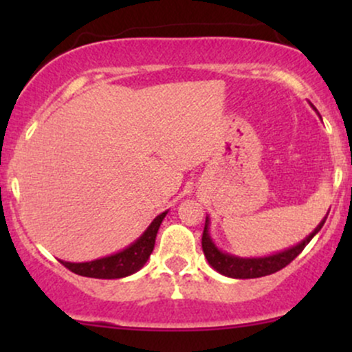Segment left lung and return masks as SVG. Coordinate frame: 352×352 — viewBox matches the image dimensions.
Segmentation results:
<instances>
[{
  "label": "left lung",
  "mask_w": 352,
  "mask_h": 352,
  "mask_svg": "<svg viewBox=\"0 0 352 352\" xmlns=\"http://www.w3.org/2000/svg\"><path fill=\"white\" fill-rule=\"evenodd\" d=\"M326 218H328V215L322 218L321 223L314 228V232L309 233L301 243H298L296 246H292V248L285 250V252L270 254V256H261V258H240V256H233V254H228L217 248L215 243H213V240L210 238V233H208L210 218L207 217V220H205L204 235H201V248H204L205 258L208 260L210 266H212L213 270H217L218 273L225 274V276L238 278V280L261 278V276H266V274L280 272V270L285 268L286 265L292 263L294 258L305 250V246L309 243L311 238L316 235L319 230L322 228Z\"/></svg>",
  "instance_id": "obj_1"
}]
</instances>
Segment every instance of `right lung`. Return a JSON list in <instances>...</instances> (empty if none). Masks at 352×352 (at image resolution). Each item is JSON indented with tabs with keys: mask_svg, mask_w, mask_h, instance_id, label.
<instances>
[{
	"mask_svg": "<svg viewBox=\"0 0 352 352\" xmlns=\"http://www.w3.org/2000/svg\"><path fill=\"white\" fill-rule=\"evenodd\" d=\"M165 215H167V212L160 213L159 217L153 218V221L139 236V240L129 245L122 252L111 254V256L99 258V260L86 261V263H71V261L63 260L59 261L67 270H71L72 273L80 274V276L99 278V280H116V278L129 276V274L139 272L147 263L148 256L153 252L157 232H159L160 223H162Z\"/></svg>",
	"mask_w": 352,
	"mask_h": 352,
	"instance_id": "1",
	"label": "right lung"
}]
</instances>
